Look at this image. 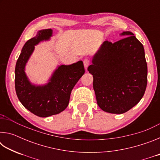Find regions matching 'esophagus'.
<instances>
[{"label": "esophagus", "instance_id": "34e87169", "mask_svg": "<svg viewBox=\"0 0 160 160\" xmlns=\"http://www.w3.org/2000/svg\"><path fill=\"white\" fill-rule=\"evenodd\" d=\"M83 63H84V66H85V68H87L89 66V65L90 64V61L88 58H85L83 60Z\"/></svg>", "mask_w": 160, "mask_h": 160}]
</instances>
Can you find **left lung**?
Listing matches in <instances>:
<instances>
[{
    "label": "left lung",
    "instance_id": "1",
    "mask_svg": "<svg viewBox=\"0 0 160 160\" xmlns=\"http://www.w3.org/2000/svg\"><path fill=\"white\" fill-rule=\"evenodd\" d=\"M120 36L124 38L113 44L103 42L88 68L93 75L98 106L104 112L117 114L128 112L140 101L148 82L142 44L129 31Z\"/></svg>",
    "mask_w": 160,
    "mask_h": 160
}]
</instances>
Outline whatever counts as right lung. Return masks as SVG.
<instances>
[{"instance_id":"add662e5","label":"right lung","mask_w":160,"mask_h":160,"mask_svg":"<svg viewBox=\"0 0 160 160\" xmlns=\"http://www.w3.org/2000/svg\"><path fill=\"white\" fill-rule=\"evenodd\" d=\"M51 37V29L38 31L36 36L24 45L15 70V90L19 100L27 109L39 117H48L66 109L72 90L85 73L83 62L79 61L71 65L58 66L47 82L43 85H37L29 80L25 68L35 46L49 41Z\"/></svg>"}]
</instances>
